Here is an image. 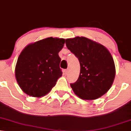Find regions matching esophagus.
I'll return each mask as SVG.
<instances>
[{"label":"esophagus","instance_id":"esophagus-1","mask_svg":"<svg viewBox=\"0 0 131 131\" xmlns=\"http://www.w3.org/2000/svg\"><path fill=\"white\" fill-rule=\"evenodd\" d=\"M68 71H69V69H64V72L65 74H67L68 73Z\"/></svg>","mask_w":131,"mask_h":131}]
</instances>
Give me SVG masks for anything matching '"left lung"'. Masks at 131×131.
I'll return each mask as SVG.
<instances>
[{
  "label": "left lung",
  "mask_w": 131,
  "mask_h": 131,
  "mask_svg": "<svg viewBox=\"0 0 131 131\" xmlns=\"http://www.w3.org/2000/svg\"><path fill=\"white\" fill-rule=\"evenodd\" d=\"M66 45L79 59L80 72L77 82L70 84L83 100H95L106 93L115 76L114 59L105 46L85 37L66 39Z\"/></svg>",
  "instance_id": "1"
}]
</instances>
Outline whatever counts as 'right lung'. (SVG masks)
<instances>
[{"mask_svg": "<svg viewBox=\"0 0 131 131\" xmlns=\"http://www.w3.org/2000/svg\"><path fill=\"white\" fill-rule=\"evenodd\" d=\"M65 40L52 37L28 45L18 57L15 75L27 95L41 97L51 91L62 75L59 52Z\"/></svg>", "mask_w": 131, "mask_h": 131, "instance_id": "right-lung-1", "label": "right lung"}]
</instances>
